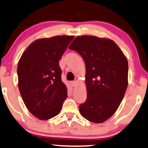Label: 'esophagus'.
<instances>
[{
    "label": "esophagus",
    "mask_w": 148,
    "mask_h": 148,
    "mask_svg": "<svg viewBox=\"0 0 148 148\" xmlns=\"http://www.w3.org/2000/svg\"><path fill=\"white\" fill-rule=\"evenodd\" d=\"M71 86H73V87H75V86H77V82H76V81H73V82H71Z\"/></svg>",
    "instance_id": "1"
}]
</instances>
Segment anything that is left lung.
Here are the masks:
<instances>
[{
    "label": "left lung",
    "mask_w": 148,
    "mask_h": 148,
    "mask_svg": "<svg viewBox=\"0 0 148 148\" xmlns=\"http://www.w3.org/2000/svg\"><path fill=\"white\" fill-rule=\"evenodd\" d=\"M69 48L86 65L87 98L79 106L81 115L90 122H105L116 112L127 88V60L114 41L95 36H77Z\"/></svg>",
    "instance_id": "8db88e82"
}]
</instances>
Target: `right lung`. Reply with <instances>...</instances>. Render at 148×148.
<instances>
[{"label": "right lung", "instance_id": "add662e5", "mask_svg": "<svg viewBox=\"0 0 148 148\" xmlns=\"http://www.w3.org/2000/svg\"><path fill=\"white\" fill-rule=\"evenodd\" d=\"M74 36H55L33 41L19 60L18 88L29 112L40 120L60 112L67 98L59 61Z\"/></svg>", "mask_w": 148, "mask_h": 148}]
</instances>
